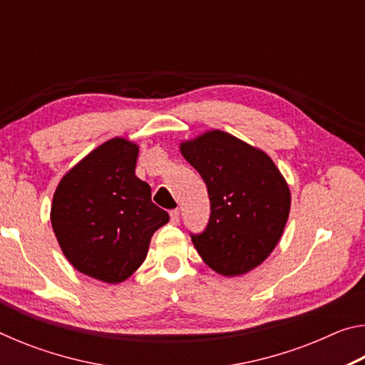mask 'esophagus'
<instances>
[{
	"label": "esophagus",
	"mask_w": 365,
	"mask_h": 365,
	"mask_svg": "<svg viewBox=\"0 0 365 365\" xmlns=\"http://www.w3.org/2000/svg\"><path fill=\"white\" fill-rule=\"evenodd\" d=\"M178 220H180V211H178V209H174V211H170V222L177 225Z\"/></svg>",
	"instance_id": "obj_1"
}]
</instances>
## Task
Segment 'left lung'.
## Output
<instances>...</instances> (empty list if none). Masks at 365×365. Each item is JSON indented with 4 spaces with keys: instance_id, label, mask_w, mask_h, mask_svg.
Returning a JSON list of instances; mask_svg holds the SVG:
<instances>
[{
    "instance_id": "obj_1",
    "label": "left lung",
    "mask_w": 365,
    "mask_h": 365,
    "mask_svg": "<svg viewBox=\"0 0 365 365\" xmlns=\"http://www.w3.org/2000/svg\"><path fill=\"white\" fill-rule=\"evenodd\" d=\"M207 187L211 215L191 233L209 267L233 277L267 259L289 214V188L267 154L233 135L212 130L180 145Z\"/></svg>"
}]
</instances>
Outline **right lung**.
I'll return each mask as SVG.
<instances>
[{
  "mask_svg": "<svg viewBox=\"0 0 365 365\" xmlns=\"http://www.w3.org/2000/svg\"><path fill=\"white\" fill-rule=\"evenodd\" d=\"M138 146L113 138L71 169L54 191L51 225L61 250L82 274L106 283L128 279L169 214L135 175Z\"/></svg>",
  "mask_w": 365,
  "mask_h": 365,
  "instance_id": "1",
  "label": "right lung"
}]
</instances>
